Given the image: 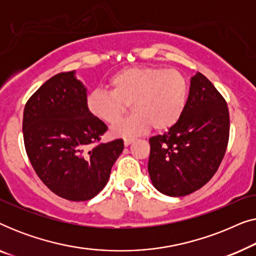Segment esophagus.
<instances>
[{
  "instance_id": "esophagus-1",
  "label": "esophagus",
  "mask_w": 256,
  "mask_h": 256,
  "mask_svg": "<svg viewBox=\"0 0 256 256\" xmlns=\"http://www.w3.org/2000/svg\"><path fill=\"white\" fill-rule=\"evenodd\" d=\"M132 142H134V138H124V143L126 146H128L130 144V143H132Z\"/></svg>"
}]
</instances>
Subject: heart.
<instances>
[{
  "mask_svg": "<svg viewBox=\"0 0 256 256\" xmlns=\"http://www.w3.org/2000/svg\"><path fill=\"white\" fill-rule=\"evenodd\" d=\"M110 90H96L87 96L90 113L114 124L130 104L134 114L112 128L115 138H132L154 128L164 132L180 120L186 106L188 86L177 70L127 68L110 79Z\"/></svg>",
  "mask_w": 256,
  "mask_h": 256,
  "instance_id": "heart-1",
  "label": "heart"
}]
</instances>
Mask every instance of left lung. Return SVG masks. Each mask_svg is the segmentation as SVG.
Here are the masks:
<instances>
[{
  "label": "left lung",
  "instance_id": "8db88e82",
  "mask_svg": "<svg viewBox=\"0 0 256 256\" xmlns=\"http://www.w3.org/2000/svg\"><path fill=\"white\" fill-rule=\"evenodd\" d=\"M230 138L227 102L204 74L191 78L180 120L149 140L150 180L163 194L182 197L197 191L216 172Z\"/></svg>",
  "mask_w": 256,
  "mask_h": 256
}]
</instances>
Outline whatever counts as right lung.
I'll list each match as a JSON object with an SVG mask.
<instances>
[{
  "instance_id": "obj_1",
  "label": "right lung",
  "mask_w": 256,
  "mask_h": 256,
  "mask_svg": "<svg viewBox=\"0 0 256 256\" xmlns=\"http://www.w3.org/2000/svg\"><path fill=\"white\" fill-rule=\"evenodd\" d=\"M87 90L76 71L58 73L24 108L23 138L31 166L59 197L90 200L106 186L124 140L99 143L107 126L90 113Z\"/></svg>"
}]
</instances>
